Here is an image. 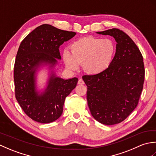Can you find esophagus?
Wrapping results in <instances>:
<instances>
[{
	"label": "esophagus",
	"mask_w": 156,
	"mask_h": 156,
	"mask_svg": "<svg viewBox=\"0 0 156 156\" xmlns=\"http://www.w3.org/2000/svg\"><path fill=\"white\" fill-rule=\"evenodd\" d=\"M78 84H80V85H82V84H84V80H82V78H80L78 80Z\"/></svg>",
	"instance_id": "esophagus-1"
}]
</instances>
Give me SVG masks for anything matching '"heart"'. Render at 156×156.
Masks as SVG:
<instances>
[{
    "label": "heart",
    "mask_w": 156,
    "mask_h": 156,
    "mask_svg": "<svg viewBox=\"0 0 156 156\" xmlns=\"http://www.w3.org/2000/svg\"><path fill=\"white\" fill-rule=\"evenodd\" d=\"M115 53L116 46L111 39L89 37L73 43L71 51L66 49L63 53V59L69 69H76L83 64L86 72L96 75L109 68Z\"/></svg>",
    "instance_id": "heart-1"
}]
</instances>
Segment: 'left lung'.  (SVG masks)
Segmentation results:
<instances>
[{
	"label": "left lung",
	"mask_w": 156,
	"mask_h": 156,
	"mask_svg": "<svg viewBox=\"0 0 156 156\" xmlns=\"http://www.w3.org/2000/svg\"><path fill=\"white\" fill-rule=\"evenodd\" d=\"M97 33L115 38V57L107 70L84 75L82 79L87 86L92 117L103 125H115L123 121L138 105L145 78L144 59L134 41L120 29Z\"/></svg>",
	"instance_id": "obj_1"
}]
</instances>
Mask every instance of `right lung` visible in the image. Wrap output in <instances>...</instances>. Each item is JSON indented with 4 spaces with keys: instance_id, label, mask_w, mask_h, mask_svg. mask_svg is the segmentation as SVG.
<instances>
[{
    "instance_id": "right-lung-1",
    "label": "right lung",
    "mask_w": 156,
    "mask_h": 156,
    "mask_svg": "<svg viewBox=\"0 0 156 156\" xmlns=\"http://www.w3.org/2000/svg\"><path fill=\"white\" fill-rule=\"evenodd\" d=\"M76 34L50 25L35 28L21 41L14 66L15 97L20 107L33 120L49 123L60 117L66 98L76 87L77 78L64 80L54 73L49 77L45 91H37L35 74L43 64L54 68L60 59L59 46Z\"/></svg>"
}]
</instances>
